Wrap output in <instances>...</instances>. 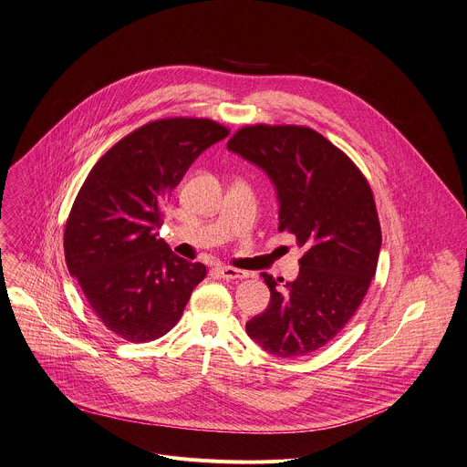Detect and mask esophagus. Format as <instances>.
Returning <instances> with one entry per match:
<instances>
[{
	"label": "esophagus",
	"instance_id": "1",
	"mask_svg": "<svg viewBox=\"0 0 467 467\" xmlns=\"http://www.w3.org/2000/svg\"><path fill=\"white\" fill-rule=\"evenodd\" d=\"M216 272L222 279H245L249 274L245 270H238V268H233V266H216Z\"/></svg>",
	"mask_w": 467,
	"mask_h": 467
}]
</instances>
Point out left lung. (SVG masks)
Returning a JSON list of instances; mask_svg holds the SVG:
<instances>
[{"label": "left lung", "instance_id": "8db88e82", "mask_svg": "<svg viewBox=\"0 0 467 467\" xmlns=\"http://www.w3.org/2000/svg\"><path fill=\"white\" fill-rule=\"evenodd\" d=\"M227 149L261 168L275 188L279 231L306 253L294 283L270 288L266 310L247 335L279 358L305 357L326 346L362 305L381 247V229L368 182L353 161L308 127L240 129Z\"/></svg>", "mask_w": 467, "mask_h": 467}]
</instances>
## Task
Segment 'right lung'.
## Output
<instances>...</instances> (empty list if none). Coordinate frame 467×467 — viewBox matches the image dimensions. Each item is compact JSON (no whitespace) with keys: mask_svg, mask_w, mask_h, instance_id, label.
I'll list each match as a JSON object with an SVG mask.
<instances>
[{"mask_svg":"<svg viewBox=\"0 0 467 467\" xmlns=\"http://www.w3.org/2000/svg\"><path fill=\"white\" fill-rule=\"evenodd\" d=\"M227 136L211 119L152 121L107 150L84 181L66 222L64 254L114 335L129 342L166 335L206 277L202 263L173 254L156 229L193 161Z\"/></svg>","mask_w":467,"mask_h":467,"instance_id":"right-lung-1","label":"right lung"}]
</instances>
